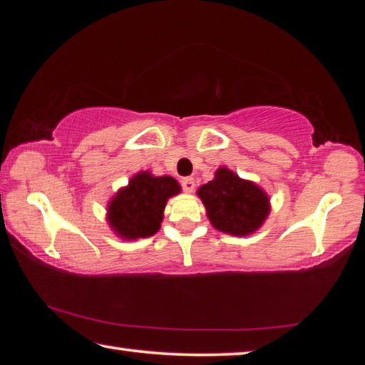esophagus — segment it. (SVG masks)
Masks as SVG:
<instances>
[{
	"label": "esophagus",
	"instance_id": "obj_1",
	"mask_svg": "<svg viewBox=\"0 0 365 365\" xmlns=\"http://www.w3.org/2000/svg\"><path fill=\"white\" fill-rule=\"evenodd\" d=\"M182 188L187 191V193H191V191L195 190V180L191 177H185V178H182Z\"/></svg>",
	"mask_w": 365,
	"mask_h": 365
}]
</instances>
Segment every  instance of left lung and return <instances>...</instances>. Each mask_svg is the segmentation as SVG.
Returning a JSON list of instances; mask_svg holds the SVG:
<instances>
[{"instance_id": "1", "label": "left lung", "mask_w": 365, "mask_h": 365, "mask_svg": "<svg viewBox=\"0 0 365 365\" xmlns=\"http://www.w3.org/2000/svg\"><path fill=\"white\" fill-rule=\"evenodd\" d=\"M197 195L205 202L211 224L237 237L256 232L269 214L267 195L225 168L215 172L214 180L202 185Z\"/></svg>"}]
</instances>
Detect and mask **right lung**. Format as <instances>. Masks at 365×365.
<instances>
[{
	"mask_svg": "<svg viewBox=\"0 0 365 365\" xmlns=\"http://www.w3.org/2000/svg\"><path fill=\"white\" fill-rule=\"evenodd\" d=\"M177 193L180 185L175 178L140 172L109 202V225L125 240L151 237L159 230L165 202Z\"/></svg>",
	"mask_w": 365,
	"mask_h": 365,
	"instance_id": "obj_1",
	"label": "right lung"
}]
</instances>
